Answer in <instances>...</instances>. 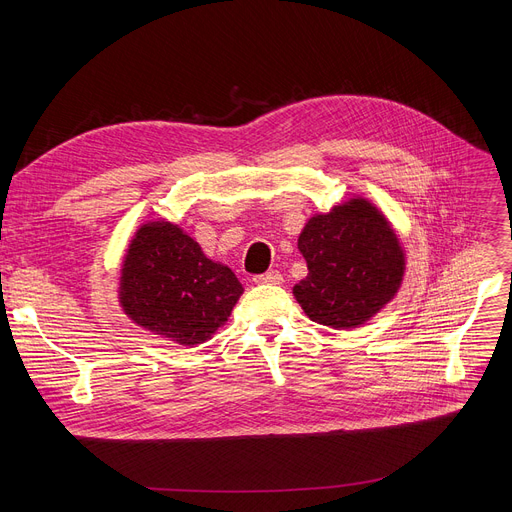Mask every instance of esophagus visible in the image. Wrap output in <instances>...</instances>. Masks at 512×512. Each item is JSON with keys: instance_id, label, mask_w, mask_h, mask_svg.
Instances as JSON below:
<instances>
[{"instance_id": "34e87169", "label": "esophagus", "mask_w": 512, "mask_h": 512, "mask_svg": "<svg viewBox=\"0 0 512 512\" xmlns=\"http://www.w3.org/2000/svg\"><path fill=\"white\" fill-rule=\"evenodd\" d=\"M253 282L255 284H280L282 282V274L276 272V270H270V272H265V274L253 276Z\"/></svg>"}]
</instances>
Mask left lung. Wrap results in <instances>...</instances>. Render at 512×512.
I'll use <instances>...</instances> for the list:
<instances>
[{
    "instance_id": "8db88e82",
    "label": "left lung",
    "mask_w": 512,
    "mask_h": 512,
    "mask_svg": "<svg viewBox=\"0 0 512 512\" xmlns=\"http://www.w3.org/2000/svg\"><path fill=\"white\" fill-rule=\"evenodd\" d=\"M309 274L294 297L315 324L357 328L400 286L405 259L384 215L363 199L315 215L299 236Z\"/></svg>"
}]
</instances>
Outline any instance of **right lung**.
<instances>
[{"instance_id": "right-lung-1", "label": "right lung", "mask_w": 512, "mask_h": 512, "mask_svg": "<svg viewBox=\"0 0 512 512\" xmlns=\"http://www.w3.org/2000/svg\"><path fill=\"white\" fill-rule=\"evenodd\" d=\"M240 294L230 267L207 259L174 224H145L130 242L122 307L151 332L188 346L201 344L230 317Z\"/></svg>"}]
</instances>
